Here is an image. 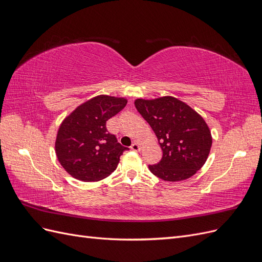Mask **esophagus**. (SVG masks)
Segmentation results:
<instances>
[{
    "label": "esophagus",
    "mask_w": 262,
    "mask_h": 262,
    "mask_svg": "<svg viewBox=\"0 0 262 262\" xmlns=\"http://www.w3.org/2000/svg\"><path fill=\"white\" fill-rule=\"evenodd\" d=\"M140 148H141V146L139 143H137V142H134V143L131 145V149L134 150V152H139Z\"/></svg>",
    "instance_id": "34e87169"
}]
</instances>
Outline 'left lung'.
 Listing matches in <instances>:
<instances>
[{
  "label": "left lung",
  "instance_id": "obj_1",
  "mask_svg": "<svg viewBox=\"0 0 262 262\" xmlns=\"http://www.w3.org/2000/svg\"><path fill=\"white\" fill-rule=\"evenodd\" d=\"M134 105L153 129L163 150L150 172L165 181L188 179L207 162L212 146L211 131L204 119L184 101L165 96L137 99Z\"/></svg>",
  "mask_w": 262,
  "mask_h": 262
}]
</instances>
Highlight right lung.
I'll use <instances>...</instances> for the list:
<instances>
[{"instance_id": "add662e5", "label": "right lung", "mask_w": 262, "mask_h": 262, "mask_svg": "<svg viewBox=\"0 0 262 262\" xmlns=\"http://www.w3.org/2000/svg\"><path fill=\"white\" fill-rule=\"evenodd\" d=\"M121 97L99 95L78 106L62 121L55 140V154L62 167L82 181L108 177L128 147L109 133L106 122L125 107Z\"/></svg>"}]
</instances>
